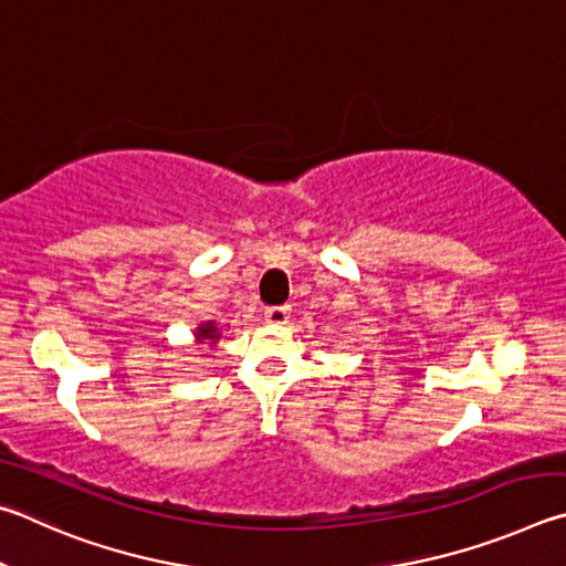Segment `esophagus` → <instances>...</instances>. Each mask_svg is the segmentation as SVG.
Wrapping results in <instances>:
<instances>
[{"instance_id": "1", "label": "esophagus", "mask_w": 566, "mask_h": 566, "mask_svg": "<svg viewBox=\"0 0 566 566\" xmlns=\"http://www.w3.org/2000/svg\"><path fill=\"white\" fill-rule=\"evenodd\" d=\"M265 321L271 325H283L289 321V308L285 305H273V308H265Z\"/></svg>"}]
</instances>
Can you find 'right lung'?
Instances as JSON below:
<instances>
[{"instance_id": "add662e5", "label": "right lung", "mask_w": 566, "mask_h": 566, "mask_svg": "<svg viewBox=\"0 0 566 566\" xmlns=\"http://www.w3.org/2000/svg\"><path fill=\"white\" fill-rule=\"evenodd\" d=\"M196 340L198 343H216L218 338H221V331H218V325L213 323V321H208V323H203V325H198L196 328Z\"/></svg>"}]
</instances>
